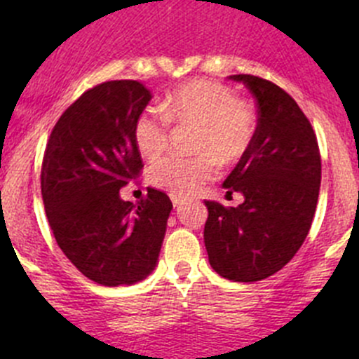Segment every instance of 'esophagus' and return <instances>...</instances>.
<instances>
[{"label": "esophagus", "instance_id": "obj_1", "mask_svg": "<svg viewBox=\"0 0 359 359\" xmlns=\"http://www.w3.org/2000/svg\"><path fill=\"white\" fill-rule=\"evenodd\" d=\"M170 198H172V203H173V206H175V208H177V206L182 205L184 201H186L182 196H177V194H172V196H170Z\"/></svg>", "mask_w": 359, "mask_h": 359}]
</instances>
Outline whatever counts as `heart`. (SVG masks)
Masks as SVG:
<instances>
[{"instance_id":"1","label":"heart","mask_w":359,"mask_h":359,"mask_svg":"<svg viewBox=\"0 0 359 359\" xmlns=\"http://www.w3.org/2000/svg\"><path fill=\"white\" fill-rule=\"evenodd\" d=\"M156 111H144L133 125V140L140 156L153 159L168 142V121L194 125L196 156H166L151 166V182L175 194H191L217 173V159L224 165L240 161L255 135V116L240 102L229 86L196 79L166 93Z\"/></svg>"}]
</instances>
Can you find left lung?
Masks as SVG:
<instances>
[{
    "mask_svg": "<svg viewBox=\"0 0 359 359\" xmlns=\"http://www.w3.org/2000/svg\"><path fill=\"white\" fill-rule=\"evenodd\" d=\"M257 102V128L248 153L222 186L245 201H205V247L217 274L252 283L283 269L302 247L316 212L321 158L309 119L285 90L267 79L234 74Z\"/></svg>",
    "mask_w": 359,
    "mask_h": 359,
    "instance_id": "left-lung-1",
    "label": "left lung"
}]
</instances>
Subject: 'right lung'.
I'll return each instance as SVG.
<instances>
[{
    "label": "right lung",
    "instance_id": "add662e5",
    "mask_svg": "<svg viewBox=\"0 0 359 359\" xmlns=\"http://www.w3.org/2000/svg\"><path fill=\"white\" fill-rule=\"evenodd\" d=\"M151 99L132 79L93 86L60 116L46 144L41 194L53 236L76 269L104 287L153 273L173 208L153 187L139 205L119 196L144 166L133 125Z\"/></svg>",
    "mask_w": 359,
    "mask_h": 359
}]
</instances>
